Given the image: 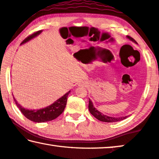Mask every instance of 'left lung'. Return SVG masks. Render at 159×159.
Wrapping results in <instances>:
<instances>
[{
	"instance_id": "8db88e82",
	"label": "left lung",
	"mask_w": 159,
	"mask_h": 159,
	"mask_svg": "<svg viewBox=\"0 0 159 159\" xmlns=\"http://www.w3.org/2000/svg\"><path fill=\"white\" fill-rule=\"evenodd\" d=\"M127 37L130 40H132V41L137 43V42H136L135 40L132 38V37H131L129 36H127ZM89 109L90 112L91 113V114L93 116H94V117L96 118V119H98V120H100V121H102V122H118V121L123 120H125L127 117V116H125V117H108V116H107V115H104L102 114V113L100 112L99 111H98V110H97L94 107H93V102L90 99H89Z\"/></svg>"
}]
</instances>
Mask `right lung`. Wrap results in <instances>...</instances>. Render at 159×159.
<instances>
[{
    "label": "right lung",
    "mask_w": 159,
    "mask_h": 159,
    "mask_svg": "<svg viewBox=\"0 0 159 159\" xmlns=\"http://www.w3.org/2000/svg\"><path fill=\"white\" fill-rule=\"evenodd\" d=\"M41 32L42 30H39V31H37L34 32V33H32V34L29 35L28 37H26V38L22 42L21 44H24L25 42H27V41H29V40L33 38V37L37 36ZM69 93L70 91L66 93L64 96L60 98L59 99H58L56 102H54L53 104L49 105V106L37 110H30L25 109V108L22 107L21 105L17 102V100L15 99L14 98L13 99L20 110L21 112L24 115L25 117H26L27 118V119L31 121H33V122H48V121H51L56 119L57 117H59V116L64 112V108L66 105L68 95H69Z\"/></svg>",
    "instance_id": "right-lung-1"
}]
</instances>
